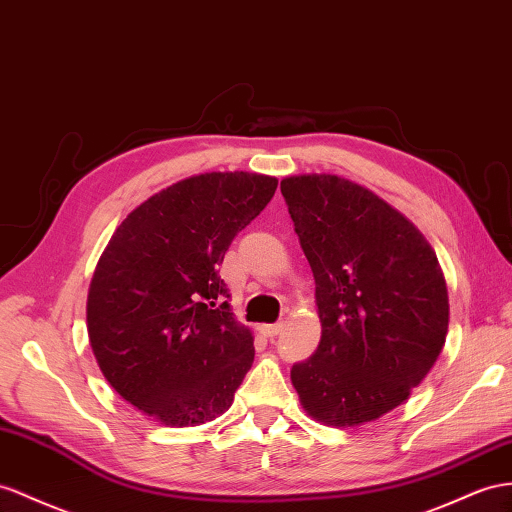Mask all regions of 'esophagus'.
Masks as SVG:
<instances>
[{"mask_svg": "<svg viewBox=\"0 0 512 512\" xmlns=\"http://www.w3.org/2000/svg\"><path fill=\"white\" fill-rule=\"evenodd\" d=\"M257 329H259V333L264 335V337H274V335L281 333L283 322H277V324H259Z\"/></svg>", "mask_w": 512, "mask_h": 512, "instance_id": "1", "label": "esophagus"}]
</instances>
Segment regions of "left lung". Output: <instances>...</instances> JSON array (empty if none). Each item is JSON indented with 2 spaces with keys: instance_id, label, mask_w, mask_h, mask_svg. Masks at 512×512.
Returning a JSON list of instances; mask_svg holds the SVG:
<instances>
[{
  "instance_id": "left-lung-1",
  "label": "left lung",
  "mask_w": 512,
  "mask_h": 512,
  "mask_svg": "<svg viewBox=\"0 0 512 512\" xmlns=\"http://www.w3.org/2000/svg\"><path fill=\"white\" fill-rule=\"evenodd\" d=\"M316 279L318 350L294 363L303 409L359 426L396 409L435 365L448 335V287L435 251L398 209L344 177L281 181Z\"/></svg>"
}]
</instances>
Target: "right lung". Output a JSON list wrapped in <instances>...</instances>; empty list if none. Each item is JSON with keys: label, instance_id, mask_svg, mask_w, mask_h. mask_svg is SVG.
<instances>
[{"label": "right lung", "instance_id": "1", "mask_svg": "<svg viewBox=\"0 0 512 512\" xmlns=\"http://www.w3.org/2000/svg\"><path fill=\"white\" fill-rule=\"evenodd\" d=\"M257 173L181 179L114 231L90 281L86 322L114 391L166 426L225 413L255 359L218 277L225 253L277 190Z\"/></svg>", "mask_w": 512, "mask_h": 512}]
</instances>
